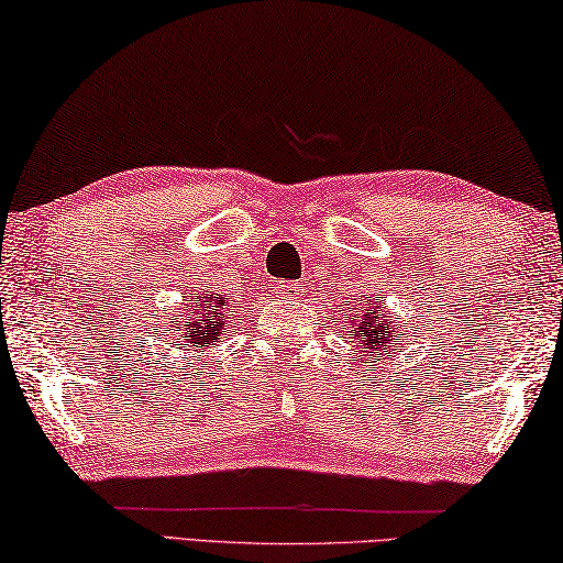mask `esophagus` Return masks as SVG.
I'll return each instance as SVG.
<instances>
[{"mask_svg": "<svg viewBox=\"0 0 563 563\" xmlns=\"http://www.w3.org/2000/svg\"><path fill=\"white\" fill-rule=\"evenodd\" d=\"M296 291H299V289H296V284H279L277 286V294L286 296V299H294Z\"/></svg>", "mask_w": 563, "mask_h": 563, "instance_id": "1", "label": "esophagus"}]
</instances>
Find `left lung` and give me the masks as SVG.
<instances>
[{
    "instance_id": "left-lung-1",
    "label": "left lung",
    "mask_w": 563,
    "mask_h": 563,
    "mask_svg": "<svg viewBox=\"0 0 563 563\" xmlns=\"http://www.w3.org/2000/svg\"><path fill=\"white\" fill-rule=\"evenodd\" d=\"M345 321L350 323L347 333L355 338V343L363 347V353L375 350L377 355H382L401 341L399 323L397 327L394 325L397 321L387 316L385 306L379 303V296H375V301H369L367 296V301L363 306H357V311H353V316H345Z\"/></svg>"
}]
</instances>
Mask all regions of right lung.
Segmentation results:
<instances>
[{"instance_id": "add662e5", "label": "right lung", "mask_w": 563, "mask_h": 563, "mask_svg": "<svg viewBox=\"0 0 563 563\" xmlns=\"http://www.w3.org/2000/svg\"><path fill=\"white\" fill-rule=\"evenodd\" d=\"M230 311L232 306L228 303V296L222 294L200 291L198 296H190V303L184 306V311L168 318L174 341L178 345L200 350L218 343L220 335L225 333V318Z\"/></svg>"}]
</instances>
